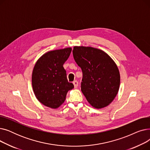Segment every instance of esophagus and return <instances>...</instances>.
I'll use <instances>...</instances> for the list:
<instances>
[{"instance_id":"34e87169","label":"esophagus","mask_w":150,"mask_h":150,"mask_svg":"<svg viewBox=\"0 0 150 150\" xmlns=\"http://www.w3.org/2000/svg\"><path fill=\"white\" fill-rule=\"evenodd\" d=\"M73 84H74V87H75V88H76L78 87V82L76 80L74 81L73 82Z\"/></svg>"}]
</instances>
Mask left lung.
<instances>
[{
  "instance_id": "left-lung-1",
  "label": "left lung",
  "mask_w": 150,
  "mask_h": 150,
  "mask_svg": "<svg viewBox=\"0 0 150 150\" xmlns=\"http://www.w3.org/2000/svg\"><path fill=\"white\" fill-rule=\"evenodd\" d=\"M83 72L81 90L90 105L101 109L108 106L119 92L120 76L115 62L100 49L75 46L72 50Z\"/></svg>"
}]
</instances>
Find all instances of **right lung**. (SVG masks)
<instances>
[{
    "label": "right lung",
    "instance_id": "obj_1",
    "mask_svg": "<svg viewBox=\"0 0 150 150\" xmlns=\"http://www.w3.org/2000/svg\"><path fill=\"white\" fill-rule=\"evenodd\" d=\"M72 51L68 47L49 51L36 61L32 72V87L38 100L52 109L64 103L67 93L74 86L68 82L63 64Z\"/></svg>",
    "mask_w": 150,
    "mask_h": 150
}]
</instances>
